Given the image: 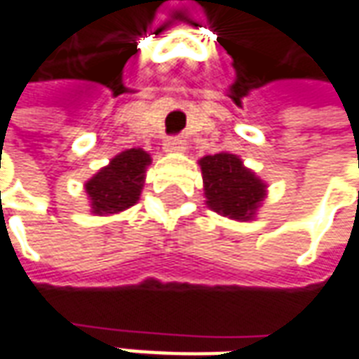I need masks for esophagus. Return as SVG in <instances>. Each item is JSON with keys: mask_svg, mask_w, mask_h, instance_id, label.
<instances>
[{"mask_svg": "<svg viewBox=\"0 0 359 359\" xmlns=\"http://www.w3.org/2000/svg\"><path fill=\"white\" fill-rule=\"evenodd\" d=\"M187 149V139L169 137L165 141V151L167 153H182Z\"/></svg>", "mask_w": 359, "mask_h": 359, "instance_id": "34e87169", "label": "esophagus"}]
</instances>
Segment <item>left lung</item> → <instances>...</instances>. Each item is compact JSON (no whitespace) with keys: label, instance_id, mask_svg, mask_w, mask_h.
Masks as SVG:
<instances>
[{"label":"left lung","instance_id":"1","mask_svg":"<svg viewBox=\"0 0 359 359\" xmlns=\"http://www.w3.org/2000/svg\"><path fill=\"white\" fill-rule=\"evenodd\" d=\"M198 165L208 208L231 220H253L267 196V184L231 153L206 155Z\"/></svg>","mask_w":359,"mask_h":359}]
</instances>
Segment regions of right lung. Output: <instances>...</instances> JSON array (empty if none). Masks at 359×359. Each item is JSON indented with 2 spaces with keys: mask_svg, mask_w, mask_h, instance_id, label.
Listing matches in <instances>:
<instances>
[{
  "mask_svg": "<svg viewBox=\"0 0 359 359\" xmlns=\"http://www.w3.org/2000/svg\"><path fill=\"white\" fill-rule=\"evenodd\" d=\"M147 165H151L147 151L128 149L109 161L108 167L97 170L84 184L92 214H118L137 204Z\"/></svg>",
  "mask_w": 359,
  "mask_h": 359,
  "instance_id": "right-lung-1",
  "label": "right lung"
}]
</instances>
